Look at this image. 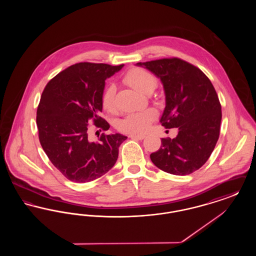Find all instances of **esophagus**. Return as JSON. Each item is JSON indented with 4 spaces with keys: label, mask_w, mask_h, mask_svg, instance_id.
Instances as JSON below:
<instances>
[{
    "label": "esophagus",
    "mask_w": 256,
    "mask_h": 256,
    "mask_svg": "<svg viewBox=\"0 0 256 256\" xmlns=\"http://www.w3.org/2000/svg\"><path fill=\"white\" fill-rule=\"evenodd\" d=\"M130 137L132 138V139H138V140H143L146 136L145 135H143V134H130Z\"/></svg>",
    "instance_id": "34e87169"
}]
</instances>
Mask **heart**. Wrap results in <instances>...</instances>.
<instances>
[{
  "label": "heart",
  "instance_id": "heart-1",
  "mask_svg": "<svg viewBox=\"0 0 256 256\" xmlns=\"http://www.w3.org/2000/svg\"><path fill=\"white\" fill-rule=\"evenodd\" d=\"M124 82L134 87L140 93H152L156 86V76L143 68H134L124 76ZM115 88L110 86L106 87L102 96V106L104 110L112 111L114 108ZM156 113L152 110L135 111L126 114L119 122L118 128L122 132L140 134L144 132L150 122L154 121Z\"/></svg>",
  "mask_w": 256,
  "mask_h": 256
}]
</instances>
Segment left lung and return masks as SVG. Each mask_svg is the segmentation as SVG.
<instances>
[{
  "label": "left lung",
  "instance_id": "8db88e82",
  "mask_svg": "<svg viewBox=\"0 0 256 256\" xmlns=\"http://www.w3.org/2000/svg\"><path fill=\"white\" fill-rule=\"evenodd\" d=\"M160 78L166 106L160 122L166 128H176V138H162L150 160L176 176L198 170L211 156L219 139L222 108L209 78L198 68L174 58L138 62Z\"/></svg>",
  "mask_w": 256,
  "mask_h": 256
}]
</instances>
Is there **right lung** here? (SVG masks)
I'll use <instances>...</instances> for the list:
<instances>
[{
	"instance_id": "right-lung-1",
	"label": "right lung",
	"mask_w": 256,
	"mask_h": 256,
	"mask_svg": "<svg viewBox=\"0 0 256 256\" xmlns=\"http://www.w3.org/2000/svg\"><path fill=\"white\" fill-rule=\"evenodd\" d=\"M124 64L80 62L52 78L37 108L39 141L54 166L74 182L97 180L114 166L119 146L128 138L102 134L98 142L88 139V122L104 130L110 124L100 117L106 80Z\"/></svg>"
}]
</instances>
